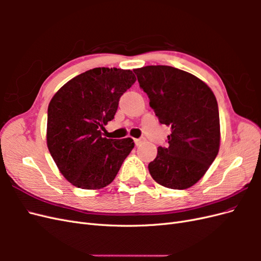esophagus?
Listing matches in <instances>:
<instances>
[{"instance_id":"1","label":"esophagus","mask_w":261,"mask_h":261,"mask_svg":"<svg viewBox=\"0 0 261 261\" xmlns=\"http://www.w3.org/2000/svg\"><path fill=\"white\" fill-rule=\"evenodd\" d=\"M141 143H143V139H135V144H136V146H139Z\"/></svg>"}]
</instances>
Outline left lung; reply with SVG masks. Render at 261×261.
I'll return each instance as SVG.
<instances>
[{
    "mask_svg": "<svg viewBox=\"0 0 261 261\" xmlns=\"http://www.w3.org/2000/svg\"><path fill=\"white\" fill-rule=\"evenodd\" d=\"M149 106L159 122L171 127L169 147L158 148L150 175L164 187L195 185L215 161L220 148V117L209 86L191 73L172 66L134 69Z\"/></svg>",
    "mask_w": 261,
    "mask_h": 261,
    "instance_id": "obj_1",
    "label": "left lung"
}]
</instances>
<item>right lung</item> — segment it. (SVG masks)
<instances>
[{"label":"right lung","mask_w":261,"mask_h":261,"mask_svg":"<svg viewBox=\"0 0 261 261\" xmlns=\"http://www.w3.org/2000/svg\"><path fill=\"white\" fill-rule=\"evenodd\" d=\"M135 82L130 69L97 67L74 77L51 99L46 145L62 175L74 186L100 189L111 184L135 146L129 137L101 136L121 96Z\"/></svg>","instance_id":"1"}]
</instances>
